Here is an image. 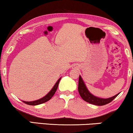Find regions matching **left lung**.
Returning a JSON list of instances; mask_svg holds the SVG:
<instances>
[{
  "label": "left lung",
  "instance_id": "8db88e82",
  "mask_svg": "<svg viewBox=\"0 0 133 133\" xmlns=\"http://www.w3.org/2000/svg\"><path fill=\"white\" fill-rule=\"evenodd\" d=\"M78 91H79L80 96L82 98L83 100L86 101L91 104L98 105V106H102V105H105L108 103H110L111 102L113 101L119 94L112 96L111 97L107 98V99H103V98H99L98 97H96L95 96L92 95L89 91L87 89L86 85H85L84 82L82 79L81 76H79V85H78Z\"/></svg>",
  "mask_w": 133,
  "mask_h": 133
}]
</instances>
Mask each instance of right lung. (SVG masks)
<instances>
[{
    "instance_id": "right-lung-1",
    "label": "right lung",
    "mask_w": 133,
    "mask_h": 133,
    "mask_svg": "<svg viewBox=\"0 0 133 133\" xmlns=\"http://www.w3.org/2000/svg\"><path fill=\"white\" fill-rule=\"evenodd\" d=\"M61 77L60 78V79L57 81V82L56 83L55 85H54V86L53 87V88L51 89V90L47 94L46 96H44L43 97L41 98V99H38V100H37V101H34L26 102V101H22V102L23 103H26V104L30 105H37L42 104V103H43L46 102H47V101H48L49 100H50L51 99L52 96H54V94H55V92L56 91V90H57L58 85H59V83L60 81H61Z\"/></svg>"
}]
</instances>
